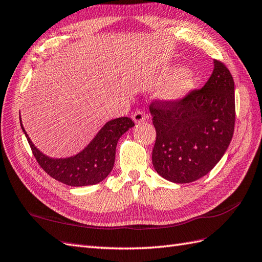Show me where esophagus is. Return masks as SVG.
<instances>
[{
    "label": "esophagus",
    "instance_id": "1",
    "mask_svg": "<svg viewBox=\"0 0 262 262\" xmlns=\"http://www.w3.org/2000/svg\"><path fill=\"white\" fill-rule=\"evenodd\" d=\"M146 118H147V116H146L145 113L138 111V112H135L133 114V120L135 121L136 124H139V123H143V121L146 120Z\"/></svg>",
    "mask_w": 262,
    "mask_h": 262
}]
</instances>
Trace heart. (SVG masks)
<instances>
[{"label": "heart", "mask_w": 262, "mask_h": 262, "mask_svg": "<svg viewBox=\"0 0 262 262\" xmlns=\"http://www.w3.org/2000/svg\"><path fill=\"white\" fill-rule=\"evenodd\" d=\"M176 70H171L166 72L165 75H162L161 77H157L154 79L151 83L153 84H160L164 82L167 79L171 78ZM194 82H195V76L194 72L190 69L182 70L180 74L176 76L173 80L169 82L167 86L164 88L162 91V96L164 99H166L171 102H178L190 94V91L194 87Z\"/></svg>", "instance_id": "obj_1"}]
</instances>
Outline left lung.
I'll return each instance as SVG.
<instances>
[{
    "instance_id": "1",
    "label": "left lung",
    "mask_w": 262,
    "mask_h": 262,
    "mask_svg": "<svg viewBox=\"0 0 262 262\" xmlns=\"http://www.w3.org/2000/svg\"><path fill=\"white\" fill-rule=\"evenodd\" d=\"M149 112L156 129L151 154L155 171L173 183H190L208 174L222 159L234 132V81L224 63L204 87L178 102L155 100Z\"/></svg>"
}]
</instances>
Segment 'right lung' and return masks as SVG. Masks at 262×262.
I'll return each instance as SVG.
<instances>
[{
    "label": "right lung",
    "mask_w": 262,
    "mask_h": 262,
    "mask_svg": "<svg viewBox=\"0 0 262 262\" xmlns=\"http://www.w3.org/2000/svg\"><path fill=\"white\" fill-rule=\"evenodd\" d=\"M20 124L39 165L52 179L70 186L94 185L105 180L114 167L118 139L135 125L128 117L109 120L80 153L66 159H52L33 145L21 117Z\"/></svg>",
    "instance_id": "obj_1"
}]
</instances>
